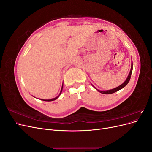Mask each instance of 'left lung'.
Masks as SVG:
<instances>
[{
    "instance_id": "1",
    "label": "left lung",
    "mask_w": 152,
    "mask_h": 152,
    "mask_svg": "<svg viewBox=\"0 0 152 152\" xmlns=\"http://www.w3.org/2000/svg\"><path fill=\"white\" fill-rule=\"evenodd\" d=\"M132 72V64H131V71H130V72H129V75H128L127 79H126V81L124 82L123 84H122L121 86H119L118 87H116V88H114V89H110V90H108V91H99V90H98V89H96L94 87V88H95L96 90H97L98 91H99V93H102V94H110L114 93H115V92H117V91H119V90L122 89V88H124V87H125V86L129 83V82L130 79H131V77Z\"/></svg>"
}]
</instances>
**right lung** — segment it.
<instances>
[{
    "label": "right lung",
    "instance_id": "add662e5",
    "mask_svg": "<svg viewBox=\"0 0 152 152\" xmlns=\"http://www.w3.org/2000/svg\"><path fill=\"white\" fill-rule=\"evenodd\" d=\"M63 85L62 86V87H61V91H60V93H59V96H58L57 97L54 98H53V99H41V100H43V101H45V102H52V101H54V100H56L57 98H58L59 97V96H60L61 92H62V90H63Z\"/></svg>",
    "mask_w": 152,
    "mask_h": 152
}]
</instances>
